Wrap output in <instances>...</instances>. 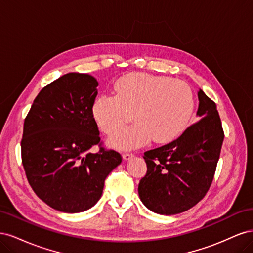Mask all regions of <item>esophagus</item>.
Returning a JSON list of instances; mask_svg holds the SVG:
<instances>
[{
  "label": "esophagus",
  "instance_id": "esophagus-1",
  "mask_svg": "<svg viewBox=\"0 0 253 253\" xmlns=\"http://www.w3.org/2000/svg\"><path fill=\"white\" fill-rule=\"evenodd\" d=\"M133 156H134L133 153H124V154H122V158H124L125 160H127V159H129V158L133 157Z\"/></svg>",
  "mask_w": 253,
  "mask_h": 253
}]
</instances>
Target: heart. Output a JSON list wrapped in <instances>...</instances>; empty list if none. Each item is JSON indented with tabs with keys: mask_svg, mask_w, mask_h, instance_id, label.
I'll list each match as a JSON object with an SVG mask.
<instances>
[{
	"mask_svg": "<svg viewBox=\"0 0 253 253\" xmlns=\"http://www.w3.org/2000/svg\"><path fill=\"white\" fill-rule=\"evenodd\" d=\"M114 96L101 95L93 104V116L105 134L131 120L136 124L112 135L114 147L131 149L149 141L169 142L177 137L192 116L194 95L181 80L147 73L122 76L114 84Z\"/></svg>",
	"mask_w": 253,
	"mask_h": 253,
	"instance_id": "b5f03b06",
	"label": "heart"
}]
</instances>
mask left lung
Listing matches in <instances>:
<instances>
[{
  "instance_id": "obj_1",
  "label": "left lung",
  "mask_w": 253,
  "mask_h": 253,
  "mask_svg": "<svg viewBox=\"0 0 253 253\" xmlns=\"http://www.w3.org/2000/svg\"><path fill=\"white\" fill-rule=\"evenodd\" d=\"M197 116L177 139L144 152L147 174L138 194L151 211L173 215L192 208L205 197L215 174L224 140L216 104L198 90Z\"/></svg>"
}]
</instances>
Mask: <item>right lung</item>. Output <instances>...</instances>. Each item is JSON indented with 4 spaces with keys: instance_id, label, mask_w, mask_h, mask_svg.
Wrapping results in <instances>:
<instances>
[{
    "instance_id": "right-lung-1",
    "label": "right lung",
    "mask_w": 253,
    "mask_h": 253,
    "mask_svg": "<svg viewBox=\"0 0 253 253\" xmlns=\"http://www.w3.org/2000/svg\"><path fill=\"white\" fill-rule=\"evenodd\" d=\"M98 82L70 73L43 87L24 120L22 164L30 187L52 209L78 213L102 195L105 178L121 163L106 150L93 116ZM94 145L99 151L89 153Z\"/></svg>"
}]
</instances>
